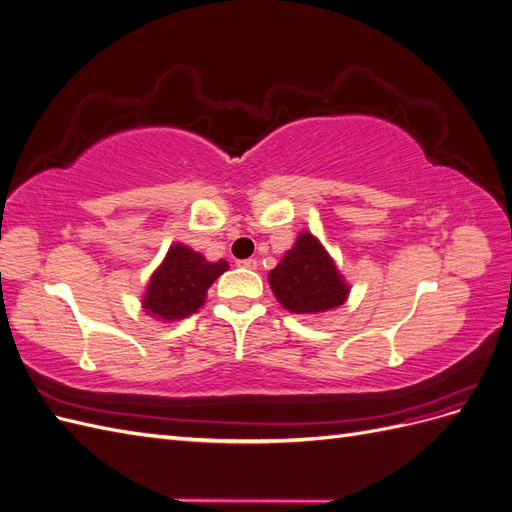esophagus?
I'll return each mask as SVG.
<instances>
[{
  "label": "esophagus",
  "mask_w": 512,
  "mask_h": 512,
  "mask_svg": "<svg viewBox=\"0 0 512 512\" xmlns=\"http://www.w3.org/2000/svg\"><path fill=\"white\" fill-rule=\"evenodd\" d=\"M239 267H243V269H256L258 262L254 258H245V260H239Z\"/></svg>",
  "instance_id": "obj_1"
}]
</instances>
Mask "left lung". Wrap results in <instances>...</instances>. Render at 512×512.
I'll use <instances>...</instances> for the list:
<instances>
[{
	"label": "left lung",
	"instance_id": "left-lung-1",
	"mask_svg": "<svg viewBox=\"0 0 512 512\" xmlns=\"http://www.w3.org/2000/svg\"><path fill=\"white\" fill-rule=\"evenodd\" d=\"M269 284L288 312L314 316L331 312L348 299V284L333 258L312 232H301L292 250L271 273Z\"/></svg>",
	"mask_w": 512,
	"mask_h": 512
}]
</instances>
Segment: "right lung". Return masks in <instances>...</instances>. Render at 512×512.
<instances>
[{
    "label": "right lung",
    "mask_w": 512,
    "mask_h": 512,
    "mask_svg": "<svg viewBox=\"0 0 512 512\" xmlns=\"http://www.w3.org/2000/svg\"><path fill=\"white\" fill-rule=\"evenodd\" d=\"M228 269L226 260L209 262L192 247L170 245L162 265L151 275L143 297L145 312L164 322L192 316L205 303L209 286Z\"/></svg>",
    "instance_id": "add662e5"
}]
</instances>
